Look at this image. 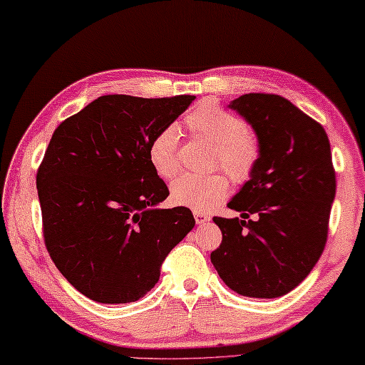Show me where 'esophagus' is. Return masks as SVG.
Instances as JSON below:
<instances>
[{"instance_id":"34e87169","label":"esophagus","mask_w":365,"mask_h":365,"mask_svg":"<svg viewBox=\"0 0 365 365\" xmlns=\"http://www.w3.org/2000/svg\"><path fill=\"white\" fill-rule=\"evenodd\" d=\"M193 217H195V222H197L198 225L206 224V222H210V220H211V215H210V214H206V212H198V211L193 212Z\"/></svg>"}]
</instances>
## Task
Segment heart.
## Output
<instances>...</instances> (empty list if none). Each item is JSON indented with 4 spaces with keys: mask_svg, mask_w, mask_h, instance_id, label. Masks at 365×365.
Instances as JSON below:
<instances>
[{
    "mask_svg": "<svg viewBox=\"0 0 365 365\" xmlns=\"http://www.w3.org/2000/svg\"><path fill=\"white\" fill-rule=\"evenodd\" d=\"M187 128L197 137L215 145V165H220L235 181L247 180L259 158V146L254 133L245 129L241 118L205 102L187 116ZM180 130L167 125L154 135L150 143V162L162 178L176 175ZM228 181L222 175H182L170 185V200L176 206L193 211H210L227 197Z\"/></svg>",
    "mask_w": 365,
    "mask_h": 365,
    "instance_id": "1",
    "label": "heart"
}]
</instances>
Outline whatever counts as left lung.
Instances as JSON below:
<instances>
[{"mask_svg":"<svg viewBox=\"0 0 365 365\" xmlns=\"http://www.w3.org/2000/svg\"><path fill=\"white\" fill-rule=\"evenodd\" d=\"M254 129L259 158L227 205L241 217H214L222 244L211 263L235 293L284 296L322 257L336 172L322 124L277 94L250 93L228 103ZM250 213L254 221H244Z\"/></svg>","mask_w":365,"mask_h":365,"instance_id":"8db88e82","label":"left lung"}]
</instances>
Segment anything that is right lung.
<instances>
[{"mask_svg":"<svg viewBox=\"0 0 365 365\" xmlns=\"http://www.w3.org/2000/svg\"><path fill=\"white\" fill-rule=\"evenodd\" d=\"M193 99L101 96L51 135L36 178L43 237L59 272L89 299L138 301L195 227L189 207H158L168 189L148 155Z\"/></svg>","mask_w":365,"mask_h":365,"instance_id":"obj_1","label":"right lung"}]
</instances>
